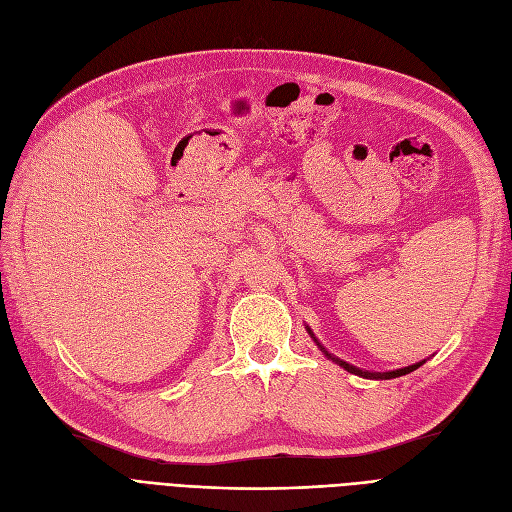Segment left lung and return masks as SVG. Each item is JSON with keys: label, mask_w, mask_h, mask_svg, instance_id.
Listing matches in <instances>:
<instances>
[{"label": "left lung", "mask_w": 512, "mask_h": 512, "mask_svg": "<svg viewBox=\"0 0 512 512\" xmlns=\"http://www.w3.org/2000/svg\"><path fill=\"white\" fill-rule=\"evenodd\" d=\"M306 332L310 334V338L315 340V344L319 346V351L327 357V359H332V361H336V364L340 366V368H344L346 372H351V374H357V376H364V378H372V381H389V378H398V376H404V374H410V372H415L419 366H423L425 364V359L423 361H417V364H412V366H406V368H400V370H391V372H370V370H361V368H357V366H353V364H346L344 359H340V357H336V355H332L329 353L325 346L319 342V338L312 334V329L306 325Z\"/></svg>", "instance_id": "left-lung-1"}]
</instances>
